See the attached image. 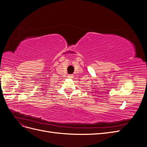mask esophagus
Segmentation results:
<instances>
[{
  "label": "esophagus",
  "instance_id": "esophagus-1",
  "mask_svg": "<svg viewBox=\"0 0 147 147\" xmlns=\"http://www.w3.org/2000/svg\"><path fill=\"white\" fill-rule=\"evenodd\" d=\"M73 77H74V75L72 74H70V75H68V77L69 78H73Z\"/></svg>",
  "mask_w": 147,
  "mask_h": 147
}]
</instances>
